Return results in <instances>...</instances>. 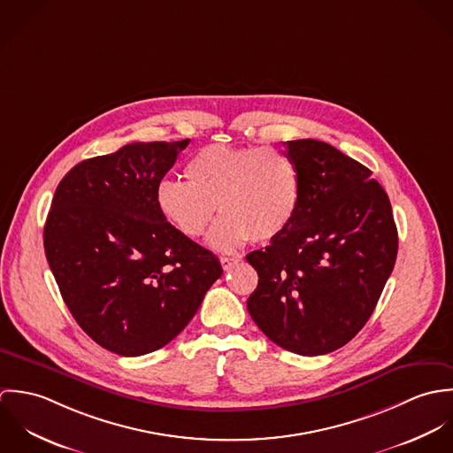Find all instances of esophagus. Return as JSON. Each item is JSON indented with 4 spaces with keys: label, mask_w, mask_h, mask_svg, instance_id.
Returning <instances> with one entry per match:
<instances>
[{
    "label": "esophagus",
    "mask_w": 453,
    "mask_h": 453,
    "mask_svg": "<svg viewBox=\"0 0 453 453\" xmlns=\"http://www.w3.org/2000/svg\"><path fill=\"white\" fill-rule=\"evenodd\" d=\"M219 261H221V265H223L225 270H230V268H234L241 259L235 258V257H221Z\"/></svg>",
    "instance_id": "obj_1"
}]
</instances>
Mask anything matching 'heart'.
I'll use <instances>...</instances> for the list:
<instances>
[{"label": "heart", "mask_w": 453, "mask_h": 453, "mask_svg": "<svg viewBox=\"0 0 453 453\" xmlns=\"http://www.w3.org/2000/svg\"><path fill=\"white\" fill-rule=\"evenodd\" d=\"M188 183L162 180L155 200L160 214L185 237H200L216 207L223 218L209 232V244L232 251L270 242L293 223L302 196L296 164L272 148L209 144L185 167Z\"/></svg>", "instance_id": "b5f03b06"}]
</instances>
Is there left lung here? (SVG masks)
Instances as JSON below:
<instances>
[{"mask_svg":"<svg viewBox=\"0 0 453 453\" xmlns=\"http://www.w3.org/2000/svg\"><path fill=\"white\" fill-rule=\"evenodd\" d=\"M302 178L288 230L246 259L258 272L248 311L279 347L321 356L373 314L397 257V230L372 171L316 139L286 142Z\"/></svg>","mask_w":453,"mask_h":453,"instance_id":"left-lung-1","label":"left lung"}]
</instances>
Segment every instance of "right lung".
<instances>
[{
	"label": "right lung",
	"instance_id": "1",
	"mask_svg": "<svg viewBox=\"0 0 453 453\" xmlns=\"http://www.w3.org/2000/svg\"><path fill=\"white\" fill-rule=\"evenodd\" d=\"M188 142H130L76 164L47 216L45 255L71 316L119 356L167 345L223 273L157 207V185Z\"/></svg>",
	"mask_w": 453,
	"mask_h": 453
}]
</instances>
